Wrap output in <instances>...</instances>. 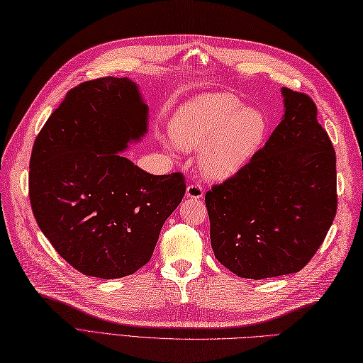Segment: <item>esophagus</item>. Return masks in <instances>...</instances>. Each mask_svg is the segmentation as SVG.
Instances as JSON below:
<instances>
[{
    "mask_svg": "<svg viewBox=\"0 0 363 363\" xmlns=\"http://www.w3.org/2000/svg\"><path fill=\"white\" fill-rule=\"evenodd\" d=\"M186 196L191 199H201L203 197V188L199 183H189L186 188Z\"/></svg>",
    "mask_w": 363,
    "mask_h": 363,
    "instance_id": "esophagus-1",
    "label": "esophagus"
}]
</instances>
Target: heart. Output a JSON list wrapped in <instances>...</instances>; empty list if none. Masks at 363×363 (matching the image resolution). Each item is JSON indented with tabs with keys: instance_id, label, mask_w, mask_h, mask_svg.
I'll list each match as a JSON object with an SVG mask.
<instances>
[{
	"instance_id": "b5f03b06",
	"label": "heart",
	"mask_w": 363,
	"mask_h": 363,
	"mask_svg": "<svg viewBox=\"0 0 363 363\" xmlns=\"http://www.w3.org/2000/svg\"><path fill=\"white\" fill-rule=\"evenodd\" d=\"M171 137L183 151H200L208 179L223 180L248 163L267 134V117L231 92L203 94L183 103L171 120Z\"/></svg>"
}]
</instances>
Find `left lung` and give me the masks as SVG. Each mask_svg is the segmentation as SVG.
I'll list each match as a JSON object with an SVG mask.
<instances>
[{"instance_id":"1","label":"left lung","mask_w":363,"mask_h":363,"mask_svg":"<svg viewBox=\"0 0 363 363\" xmlns=\"http://www.w3.org/2000/svg\"><path fill=\"white\" fill-rule=\"evenodd\" d=\"M285 113L262 149L205 201L216 259L243 279L298 272L337 211L335 152L314 101L281 87Z\"/></svg>"}]
</instances>
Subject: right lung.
Here are the masks:
<instances>
[{
  "label": "right lung",
  "mask_w": 363,
  "mask_h": 363,
  "mask_svg": "<svg viewBox=\"0 0 363 363\" xmlns=\"http://www.w3.org/2000/svg\"><path fill=\"white\" fill-rule=\"evenodd\" d=\"M146 130L138 86L126 77H104L70 89L35 138V220L84 276L120 279L146 264L186 191L182 172L147 174L120 154Z\"/></svg>",
  "instance_id": "obj_1"
}]
</instances>
